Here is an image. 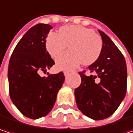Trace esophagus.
<instances>
[{
    "instance_id": "1",
    "label": "esophagus",
    "mask_w": 133,
    "mask_h": 133,
    "mask_svg": "<svg viewBox=\"0 0 133 133\" xmlns=\"http://www.w3.org/2000/svg\"><path fill=\"white\" fill-rule=\"evenodd\" d=\"M63 73H64V76H69V74H70V72L64 71V72H63Z\"/></svg>"
}]
</instances>
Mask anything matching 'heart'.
Here are the masks:
<instances>
[{"label": "heart", "mask_w": 133, "mask_h": 133, "mask_svg": "<svg viewBox=\"0 0 133 133\" xmlns=\"http://www.w3.org/2000/svg\"><path fill=\"white\" fill-rule=\"evenodd\" d=\"M68 45L70 51L56 62L59 70H72L82 63L84 65L94 63L101 54L103 42L94 30L82 25L61 27L59 33L51 32L46 39L47 51L54 59L64 52Z\"/></svg>", "instance_id": "1"}]
</instances>
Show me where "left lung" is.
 I'll use <instances>...</instances> for the list:
<instances>
[{
	"label": "left lung",
	"instance_id": "8db88e82",
	"mask_svg": "<svg viewBox=\"0 0 133 133\" xmlns=\"http://www.w3.org/2000/svg\"><path fill=\"white\" fill-rule=\"evenodd\" d=\"M103 48L99 58L89 66L91 74L79 72L82 82L75 89L77 107L86 117L100 120L111 116L125 98L127 69L125 58L118 48L102 31ZM99 78V82H94Z\"/></svg>",
	"mask_w": 133,
	"mask_h": 133
}]
</instances>
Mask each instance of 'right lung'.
<instances>
[{"mask_svg":"<svg viewBox=\"0 0 133 133\" xmlns=\"http://www.w3.org/2000/svg\"><path fill=\"white\" fill-rule=\"evenodd\" d=\"M51 29L50 25L39 23L29 29L15 47L9 62L10 98L29 118H41L49 114L65 79L63 72L48 73L47 77L39 75L55 63L46 49Z\"/></svg>","mask_w":133,"mask_h":133,"instance_id":"obj_1","label":"right lung"}]
</instances>
